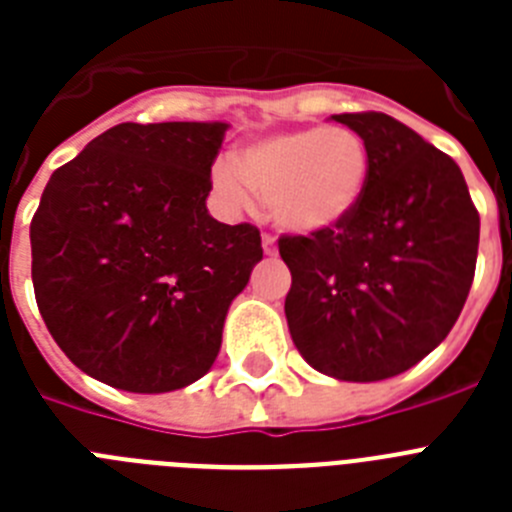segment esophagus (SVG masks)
I'll use <instances>...</instances> for the list:
<instances>
[{
	"mask_svg": "<svg viewBox=\"0 0 512 512\" xmlns=\"http://www.w3.org/2000/svg\"><path fill=\"white\" fill-rule=\"evenodd\" d=\"M261 246H264L266 256H277V243H274L271 235H264V238H261Z\"/></svg>",
	"mask_w": 512,
	"mask_h": 512,
	"instance_id": "obj_1",
	"label": "esophagus"
}]
</instances>
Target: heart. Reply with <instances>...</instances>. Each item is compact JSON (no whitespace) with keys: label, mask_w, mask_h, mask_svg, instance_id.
<instances>
[{"label":"heart","mask_w":512,"mask_h":512,"mask_svg":"<svg viewBox=\"0 0 512 512\" xmlns=\"http://www.w3.org/2000/svg\"><path fill=\"white\" fill-rule=\"evenodd\" d=\"M369 148L346 128H305L253 140L233 164L212 174L217 197L233 210L261 194L282 233L320 235L351 220L369 184Z\"/></svg>","instance_id":"1"}]
</instances>
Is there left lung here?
<instances>
[{"label": "left lung", "instance_id": "8db88e82", "mask_svg": "<svg viewBox=\"0 0 512 512\" xmlns=\"http://www.w3.org/2000/svg\"><path fill=\"white\" fill-rule=\"evenodd\" d=\"M369 148V184L346 225L284 235V300L302 359L343 382L408 372L467 302L479 215L451 156L382 112L333 115Z\"/></svg>", "mask_w": 512, "mask_h": 512}]
</instances>
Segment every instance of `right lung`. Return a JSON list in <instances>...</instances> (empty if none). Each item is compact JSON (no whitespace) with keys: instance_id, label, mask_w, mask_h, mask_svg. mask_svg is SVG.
I'll return each instance as SVG.
<instances>
[{"instance_id":"1","label":"right lung","mask_w":512,"mask_h":512,"mask_svg":"<svg viewBox=\"0 0 512 512\" xmlns=\"http://www.w3.org/2000/svg\"><path fill=\"white\" fill-rule=\"evenodd\" d=\"M228 122H122L53 171L30 223L53 341L125 392L182 390L215 364L228 307L264 259L253 225L207 212Z\"/></svg>"}]
</instances>
